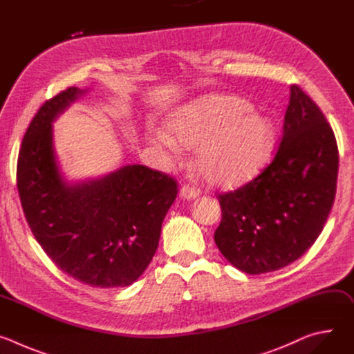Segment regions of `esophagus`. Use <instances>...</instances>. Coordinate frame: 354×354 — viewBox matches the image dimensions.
<instances>
[{"mask_svg": "<svg viewBox=\"0 0 354 354\" xmlns=\"http://www.w3.org/2000/svg\"><path fill=\"white\" fill-rule=\"evenodd\" d=\"M200 194L198 189H196L194 186H189V185H183L179 190V196L183 200H190V198H196Z\"/></svg>", "mask_w": 354, "mask_h": 354, "instance_id": "1", "label": "esophagus"}]
</instances>
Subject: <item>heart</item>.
Instances as JSON below:
<instances>
[{"mask_svg":"<svg viewBox=\"0 0 354 354\" xmlns=\"http://www.w3.org/2000/svg\"><path fill=\"white\" fill-rule=\"evenodd\" d=\"M273 119L252 111L238 96L216 95L192 100L176 108L165 129L145 136L154 145L176 160L182 146L196 148V168L210 183L236 187L257 178L269 162L276 145Z\"/></svg>","mask_w":354,"mask_h":354,"instance_id":"heart-1","label":"heart"}]
</instances>
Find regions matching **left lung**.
Instances as JSON below:
<instances>
[{
  "mask_svg": "<svg viewBox=\"0 0 354 354\" xmlns=\"http://www.w3.org/2000/svg\"><path fill=\"white\" fill-rule=\"evenodd\" d=\"M339 156L335 134L314 100L290 86L283 136L263 172L220 194L223 218L214 241L248 274L279 270L313 246L330 213Z\"/></svg>",
  "mask_w": 354,
  "mask_h": 354,
  "instance_id": "left-lung-1",
  "label": "left lung"
}]
</instances>
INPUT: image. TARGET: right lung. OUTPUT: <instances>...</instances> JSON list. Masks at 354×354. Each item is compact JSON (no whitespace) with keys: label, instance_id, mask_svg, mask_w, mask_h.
Segmentation results:
<instances>
[{"label":"right lung","instance_id":"right-lung-1","mask_svg":"<svg viewBox=\"0 0 354 354\" xmlns=\"http://www.w3.org/2000/svg\"><path fill=\"white\" fill-rule=\"evenodd\" d=\"M88 92L71 86L39 109L22 141L18 192L36 241L64 273L92 287H126L153 259L178 189L144 165L74 182L64 176L53 123Z\"/></svg>","mask_w":354,"mask_h":354}]
</instances>
